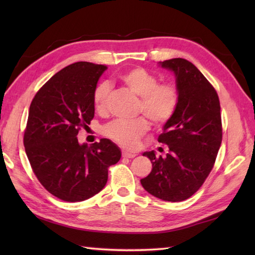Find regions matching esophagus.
Here are the masks:
<instances>
[{"label": "esophagus", "mask_w": 255, "mask_h": 255, "mask_svg": "<svg viewBox=\"0 0 255 255\" xmlns=\"http://www.w3.org/2000/svg\"><path fill=\"white\" fill-rule=\"evenodd\" d=\"M136 155H137L136 153L127 152V151H123V156H124V158H129V159H131V158H134V156H136Z\"/></svg>", "instance_id": "34e87169"}]
</instances>
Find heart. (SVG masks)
<instances>
[{
  "instance_id": "b5f03b06",
  "label": "heart",
  "mask_w": 255,
  "mask_h": 255,
  "mask_svg": "<svg viewBox=\"0 0 255 255\" xmlns=\"http://www.w3.org/2000/svg\"><path fill=\"white\" fill-rule=\"evenodd\" d=\"M122 82L140 97L138 112L143 113L155 125H163L173 116L178 104V91L174 84H159L153 73L133 68L121 74ZM111 86L107 82L95 85L92 101L97 112H104ZM149 123L139 117L134 121H114L103 128L105 136L125 149L137 148L139 139L148 131Z\"/></svg>"
}]
</instances>
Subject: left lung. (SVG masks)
Here are the masks:
<instances>
[{"label":"left lung","instance_id":"8db88e82","mask_svg":"<svg viewBox=\"0 0 255 255\" xmlns=\"http://www.w3.org/2000/svg\"><path fill=\"white\" fill-rule=\"evenodd\" d=\"M159 66L174 73L178 104L158 139L167 144L169 153L162 158L154 151L143 152L152 171L140 182L156 198L182 202L198 191L214 166L223 140L220 103L213 85L192 62L174 58Z\"/></svg>","mask_w":255,"mask_h":255}]
</instances>
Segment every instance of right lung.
Segmentation results:
<instances>
[{"mask_svg":"<svg viewBox=\"0 0 255 255\" xmlns=\"http://www.w3.org/2000/svg\"><path fill=\"white\" fill-rule=\"evenodd\" d=\"M107 67L80 61L47 81L32 100L24 134L31 169L48 192L64 202L89 199L107 183L122 152L110 139L79 143L81 127L94 117L92 93Z\"/></svg>","mask_w":255,"mask_h":255,"instance_id":"right-lung-1","label":"right lung"}]
</instances>
